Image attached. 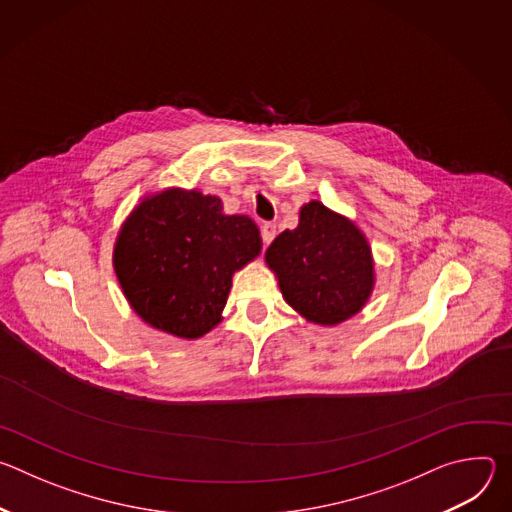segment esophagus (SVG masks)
<instances>
[{
    "instance_id": "1",
    "label": "esophagus",
    "mask_w": 512,
    "mask_h": 512,
    "mask_svg": "<svg viewBox=\"0 0 512 512\" xmlns=\"http://www.w3.org/2000/svg\"><path fill=\"white\" fill-rule=\"evenodd\" d=\"M275 235H277L275 223H263V225H261V237H263V245H265V247L275 239Z\"/></svg>"
}]
</instances>
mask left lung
<instances>
[{
    "mask_svg": "<svg viewBox=\"0 0 512 512\" xmlns=\"http://www.w3.org/2000/svg\"><path fill=\"white\" fill-rule=\"evenodd\" d=\"M265 261L277 275L283 300L320 326L356 316L375 289L369 239L320 200L302 206L298 227L269 245Z\"/></svg>",
    "mask_w": 512,
    "mask_h": 512,
    "instance_id": "1",
    "label": "left lung"
}]
</instances>
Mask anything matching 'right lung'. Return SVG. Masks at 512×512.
Segmentation results:
<instances>
[{
  "mask_svg": "<svg viewBox=\"0 0 512 512\" xmlns=\"http://www.w3.org/2000/svg\"><path fill=\"white\" fill-rule=\"evenodd\" d=\"M261 253L257 225L221 198L166 188L143 196L119 229L113 269L133 312L194 340L223 320L235 271Z\"/></svg>",
  "mask_w": 512,
  "mask_h": 512,
  "instance_id": "obj_1",
  "label": "right lung"
}]
</instances>
